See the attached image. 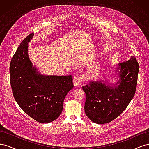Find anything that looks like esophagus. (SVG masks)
Instances as JSON below:
<instances>
[{"label":"esophagus","mask_w":149,"mask_h":149,"mask_svg":"<svg viewBox=\"0 0 149 149\" xmlns=\"http://www.w3.org/2000/svg\"><path fill=\"white\" fill-rule=\"evenodd\" d=\"M84 77L83 75H79L78 76H76L73 78V84L74 86H79L82 84L83 81Z\"/></svg>","instance_id":"obj_1"}]
</instances>
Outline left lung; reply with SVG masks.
<instances>
[{
	"mask_svg": "<svg viewBox=\"0 0 149 149\" xmlns=\"http://www.w3.org/2000/svg\"><path fill=\"white\" fill-rule=\"evenodd\" d=\"M118 70L119 79L113 86L107 83L90 81L82 87L86 93V115L94 123L103 124L116 119L135 95L139 71L137 60L132 56L120 63Z\"/></svg>",
	"mask_w": 149,
	"mask_h": 149,
	"instance_id": "8db88e82",
	"label": "left lung"
}]
</instances>
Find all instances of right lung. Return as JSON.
Instances as JSON below:
<instances>
[{"mask_svg":"<svg viewBox=\"0 0 149 149\" xmlns=\"http://www.w3.org/2000/svg\"><path fill=\"white\" fill-rule=\"evenodd\" d=\"M29 35L20 43L10 65V84L16 102L26 114L40 123L60 116L65 97L73 88L72 76H44L38 73L28 55Z\"/></svg>","mask_w":149,"mask_h":149,"instance_id":"right-lung-1","label":"right lung"}]
</instances>
